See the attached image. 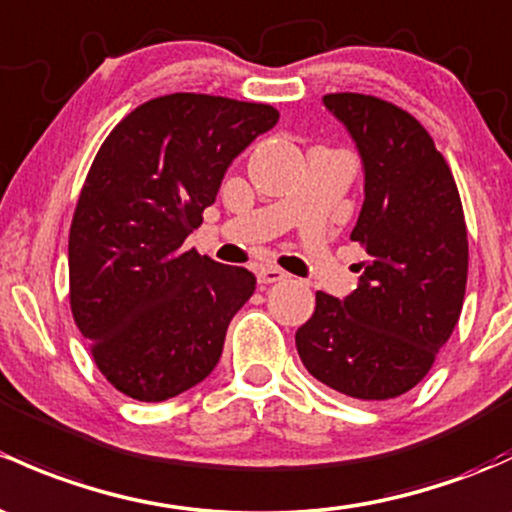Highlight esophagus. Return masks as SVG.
<instances>
[{
	"instance_id": "esophagus-1",
	"label": "esophagus",
	"mask_w": 512,
	"mask_h": 512,
	"mask_svg": "<svg viewBox=\"0 0 512 512\" xmlns=\"http://www.w3.org/2000/svg\"><path fill=\"white\" fill-rule=\"evenodd\" d=\"M282 279H287V274L279 270V267H260L257 270V282L260 284H274L282 282Z\"/></svg>"
}]
</instances>
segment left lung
<instances>
[{"instance_id":"8db88e82","label":"left lung","mask_w":512,"mask_h":512,"mask_svg":"<svg viewBox=\"0 0 512 512\" xmlns=\"http://www.w3.org/2000/svg\"><path fill=\"white\" fill-rule=\"evenodd\" d=\"M363 166V208L351 240L365 245L358 287L316 292L297 331L301 363L355 400L412 390L449 341L466 294L469 240L449 164L410 112L373 95H324Z\"/></svg>"}]
</instances>
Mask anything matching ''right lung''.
Listing matches in <instances>:
<instances>
[{
  "instance_id": "add662e5",
  "label": "right lung",
  "mask_w": 512,
  "mask_h": 512,
  "mask_svg": "<svg viewBox=\"0 0 512 512\" xmlns=\"http://www.w3.org/2000/svg\"><path fill=\"white\" fill-rule=\"evenodd\" d=\"M277 120L260 102L164 95L129 112L90 166L68 238L71 309L100 373L132 400H169L218 365L257 279L184 242Z\"/></svg>"
}]
</instances>
